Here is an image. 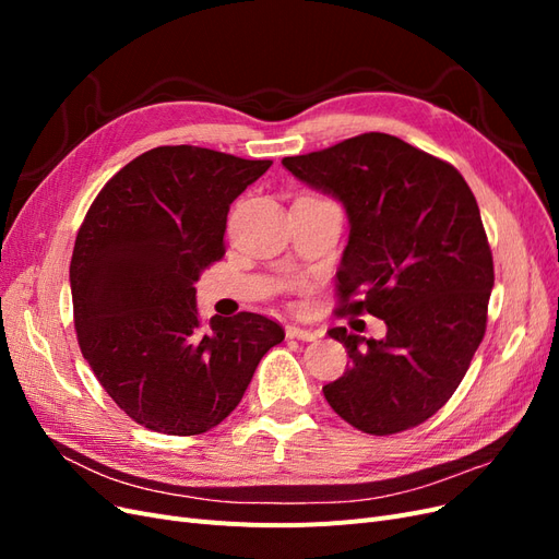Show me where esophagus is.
I'll return each mask as SVG.
<instances>
[{
    "label": "esophagus",
    "mask_w": 559,
    "mask_h": 559,
    "mask_svg": "<svg viewBox=\"0 0 559 559\" xmlns=\"http://www.w3.org/2000/svg\"><path fill=\"white\" fill-rule=\"evenodd\" d=\"M286 337H296V341H306V343H312L317 341V333L314 331H308V329H300V326H286Z\"/></svg>",
    "instance_id": "esophagus-1"
}]
</instances>
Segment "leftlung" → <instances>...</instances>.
<instances>
[{"mask_svg":"<svg viewBox=\"0 0 559 559\" xmlns=\"http://www.w3.org/2000/svg\"><path fill=\"white\" fill-rule=\"evenodd\" d=\"M282 165L347 210L335 314L386 324L382 341L329 331L352 359L324 386L329 405L373 436L421 425L460 386L487 329L495 263L476 195L454 165L384 132Z\"/></svg>","mask_w":559,"mask_h":559,"instance_id":"8db88e82","label":"left lung"}]
</instances>
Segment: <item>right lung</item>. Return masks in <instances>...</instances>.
<instances>
[{"label":"right lung","mask_w":559,"mask_h":559,"mask_svg":"<svg viewBox=\"0 0 559 559\" xmlns=\"http://www.w3.org/2000/svg\"><path fill=\"white\" fill-rule=\"evenodd\" d=\"M273 160L156 146L97 193L70 263L76 341L138 425L195 436L238 408L263 354L284 341L257 312H198L200 270L222 261L230 202Z\"/></svg>","instance_id":"1"}]
</instances>
